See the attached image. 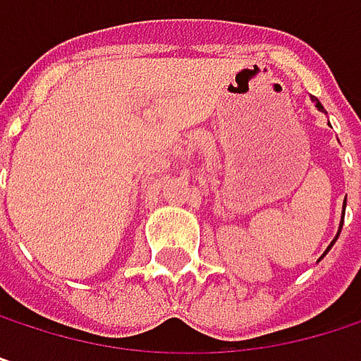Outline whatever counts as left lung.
<instances>
[{"instance_id": "left-lung-1", "label": "left lung", "mask_w": 361, "mask_h": 361, "mask_svg": "<svg viewBox=\"0 0 361 361\" xmlns=\"http://www.w3.org/2000/svg\"><path fill=\"white\" fill-rule=\"evenodd\" d=\"M312 100H314V102H316V109L320 110V112H326L324 106H322V104H320V102H318V98H312ZM328 125H330V123H328ZM345 207H347V196H345V202H343V217H341V224H338V232H336V236H334V240H332V243H330V247H328V249H326L324 255H322V257H320V259H324V257H326V252H328V251H330V249H332V245H334V243H336V238H338V234H341V230H343V219H345ZM320 259H318V261H320Z\"/></svg>"}]
</instances>
